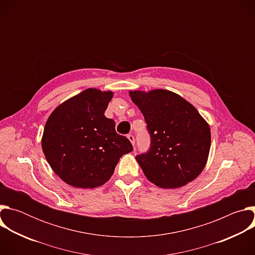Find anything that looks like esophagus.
I'll use <instances>...</instances> for the list:
<instances>
[{
	"label": "esophagus",
	"mask_w": 255,
	"mask_h": 255,
	"mask_svg": "<svg viewBox=\"0 0 255 255\" xmlns=\"http://www.w3.org/2000/svg\"><path fill=\"white\" fill-rule=\"evenodd\" d=\"M127 137H128V139L130 140V142L132 143V145H134V144H135V138H134V136H133L132 134H129Z\"/></svg>",
	"instance_id": "esophagus-1"
}]
</instances>
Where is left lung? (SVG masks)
Returning a JSON list of instances; mask_svg holds the SVG:
<instances>
[{
    "instance_id": "1",
    "label": "left lung",
    "mask_w": 255,
    "mask_h": 255,
    "mask_svg": "<svg viewBox=\"0 0 255 255\" xmlns=\"http://www.w3.org/2000/svg\"><path fill=\"white\" fill-rule=\"evenodd\" d=\"M150 135L147 152L136 160L145 176L163 189H177L204 169L211 146L208 123L197 109L166 90L130 92Z\"/></svg>"
}]
</instances>
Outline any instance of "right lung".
Returning a JSON list of instances; mask_svg holds the SVG:
<instances>
[{"label": "right lung", "mask_w": 255, "mask_h": 255, "mask_svg": "<svg viewBox=\"0 0 255 255\" xmlns=\"http://www.w3.org/2000/svg\"><path fill=\"white\" fill-rule=\"evenodd\" d=\"M112 92L88 89L59 105L43 131L42 150L53 171L67 185L94 189L114 173L131 142L104 114Z\"/></svg>", "instance_id": "right-lung-1"}]
</instances>
